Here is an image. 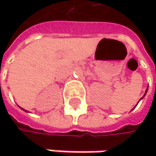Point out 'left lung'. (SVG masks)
Segmentation results:
<instances>
[{"mask_svg":"<svg viewBox=\"0 0 156 156\" xmlns=\"http://www.w3.org/2000/svg\"><path fill=\"white\" fill-rule=\"evenodd\" d=\"M146 92H147V89H146V91H145V93H146ZM144 95H145V94H144Z\"/></svg>","mask_w":156,"mask_h":156,"instance_id":"1","label":"left lung"}]
</instances>
